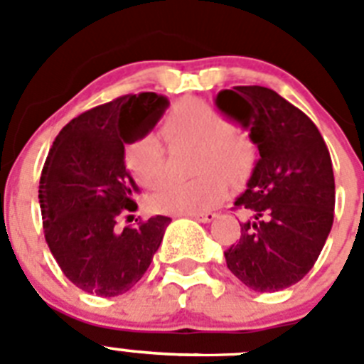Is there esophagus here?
<instances>
[{
	"mask_svg": "<svg viewBox=\"0 0 364 364\" xmlns=\"http://www.w3.org/2000/svg\"><path fill=\"white\" fill-rule=\"evenodd\" d=\"M186 217H193L195 220L198 222H204V224H208V222L215 220L217 218V213H211V211H205V213H188Z\"/></svg>",
	"mask_w": 364,
	"mask_h": 364,
	"instance_id": "1",
	"label": "esophagus"
}]
</instances>
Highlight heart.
Returning a JSON list of instances; mask_svg holds the SVG:
<instances>
[{
    "label": "heart",
    "instance_id": "heart-1",
    "mask_svg": "<svg viewBox=\"0 0 364 364\" xmlns=\"http://www.w3.org/2000/svg\"><path fill=\"white\" fill-rule=\"evenodd\" d=\"M166 131L173 138L202 146V169L218 166L230 175L250 162V142L213 105L198 100L180 104L167 118ZM125 166L146 188H153L166 176V153L160 140L147 133L125 146ZM228 180L218 169H210L193 180H167L153 195V205L166 213H193L213 208L224 198Z\"/></svg>",
    "mask_w": 364,
    "mask_h": 364
}]
</instances>
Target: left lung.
Masks as SVG:
<instances>
[{"instance_id": "8db88e82", "label": "left lung", "mask_w": 364, "mask_h": 364, "mask_svg": "<svg viewBox=\"0 0 364 364\" xmlns=\"http://www.w3.org/2000/svg\"><path fill=\"white\" fill-rule=\"evenodd\" d=\"M215 105L250 129L259 149L246 191L240 239L224 252L235 277L253 291H279L301 281L323 252L333 224L336 180L314 122L268 87L224 89Z\"/></svg>"}]
</instances>
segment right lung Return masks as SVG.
I'll use <instances>...</instances> for the list:
<instances>
[{
	"mask_svg": "<svg viewBox=\"0 0 364 364\" xmlns=\"http://www.w3.org/2000/svg\"><path fill=\"white\" fill-rule=\"evenodd\" d=\"M167 105L166 96L140 92L89 109L60 131L45 160L38 189L45 240L63 275L87 294L129 291L171 222L156 215L136 228L117 224L138 208L125 144L149 133Z\"/></svg>",
	"mask_w": 364,
	"mask_h": 364,
	"instance_id": "1",
	"label": "right lung"
}]
</instances>
